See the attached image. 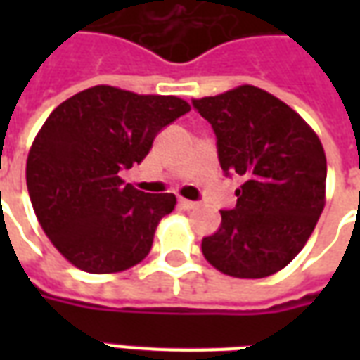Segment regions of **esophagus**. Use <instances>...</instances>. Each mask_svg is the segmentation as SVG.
<instances>
[{
    "instance_id": "34e87169",
    "label": "esophagus",
    "mask_w": 360,
    "mask_h": 360,
    "mask_svg": "<svg viewBox=\"0 0 360 360\" xmlns=\"http://www.w3.org/2000/svg\"><path fill=\"white\" fill-rule=\"evenodd\" d=\"M179 206L183 210H195L198 204L193 202V200H187V198H179Z\"/></svg>"
}]
</instances>
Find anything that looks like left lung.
<instances>
[{"label": "left lung", "mask_w": 360, "mask_h": 360, "mask_svg": "<svg viewBox=\"0 0 360 360\" xmlns=\"http://www.w3.org/2000/svg\"><path fill=\"white\" fill-rule=\"evenodd\" d=\"M214 129L227 177L241 175L237 204L221 210L202 255L233 278H266L285 268L324 210L326 154L302 117L257 86L193 100Z\"/></svg>", "instance_id": "left-lung-1"}]
</instances>
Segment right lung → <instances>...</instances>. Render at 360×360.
I'll list each match as a JSON object with an SVG mask.
<instances>
[{
	"mask_svg": "<svg viewBox=\"0 0 360 360\" xmlns=\"http://www.w3.org/2000/svg\"><path fill=\"white\" fill-rule=\"evenodd\" d=\"M187 111L175 96L103 84L51 111L28 154L27 187L44 233L71 264L113 274L148 255L175 196L136 191L119 172L141 164L156 134Z\"/></svg>",
	"mask_w": 360,
	"mask_h": 360,
	"instance_id": "right-lung-1",
	"label": "right lung"
}]
</instances>
